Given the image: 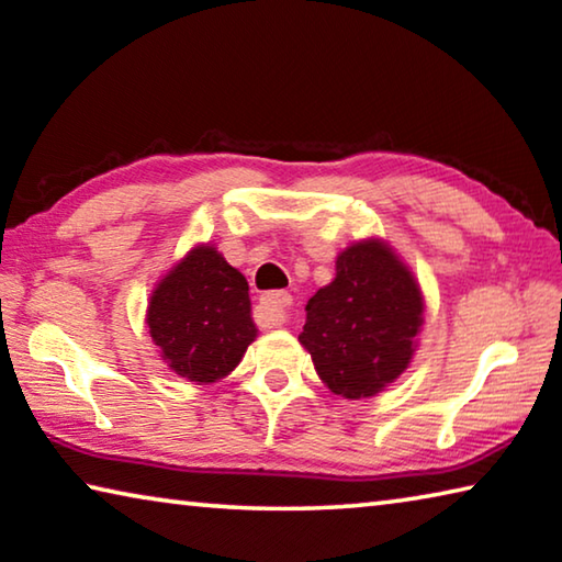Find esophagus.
<instances>
[{
	"instance_id": "34e87169",
	"label": "esophagus",
	"mask_w": 562,
	"mask_h": 562,
	"mask_svg": "<svg viewBox=\"0 0 562 562\" xmlns=\"http://www.w3.org/2000/svg\"><path fill=\"white\" fill-rule=\"evenodd\" d=\"M292 297L288 292H267L265 297H260V307H257V317H260L262 327H280L288 323V313H290Z\"/></svg>"
}]
</instances>
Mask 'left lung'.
I'll return each mask as SVG.
<instances>
[{"instance_id": "1", "label": "left lung", "mask_w": 562, "mask_h": 562, "mask_svg": "<svg viewBox=\"0 0 562 562\" xmlns=\"http://www.w3.org/2000/svg\"><path fill=\"white\" fill-rule=\"evenodd\" d=\"M300 345L325 387L375 397L413 362L425 323L420 282L387 239L364 237L335 260V280L305 305Z\"/></svg>"}]
</instances>
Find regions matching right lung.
<instances>
[{
    "mask_svg": "<svg viewBox=\"0 0 562 562\" xmlns=\"http://www.w3.org/2000/svg\"><path fill=\"white\" fill-rule=\"evenodd\" d=\"M145 323L162 362L194 385L225 380L257 337L245 274L210 243L157 280Z\"/></svg>",
    "mask_w": 562,
    "mask_h": 562,
    "instance_id": "right-lung-1",
    "label": "right lung"
}]
</instances>
